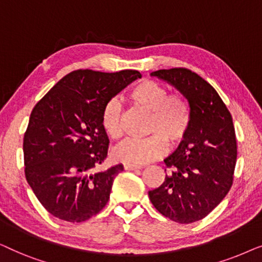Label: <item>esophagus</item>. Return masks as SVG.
I'll return each instance as SVG.
<instances>
[{
	"label": "esophagus",
	"instance_id": "obj_1",
	"mask_svg": "<svg viewBox=\"0 0 262 262\" xmlns=\"http://www.w3.org/2000/svg\"><path fill=\"white\" fill-rule=\"evenodd\" d=\"M142 166H136V164H124L125 170H137L141 169Z\"/></svg>",
	"mask_w": 262,
	"mask_h": 262
}]
</instances>
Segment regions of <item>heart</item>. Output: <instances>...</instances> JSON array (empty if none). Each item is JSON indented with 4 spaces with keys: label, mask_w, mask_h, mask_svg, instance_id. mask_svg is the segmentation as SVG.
I'll list each match as a JSON object with an SVG mask.
<instances>
[{
    "label": "heart",
    "mask_w": 262,
    "mask_h": 262,
    "mask_svg": "<svg viewBox=\"0 0 262 262\" xmlns=\"http://www.w3.org/2000/svg\"><path fill=\"white\" fill-rule=\"evenodd\" d=\"M131 101L150 112L145 138H127L114 149V157L125 164L146 163L162 155L167 149V139L171 144L180 142L187 135L191 125V108L181 94H169L159 82H138L128 93ZM121 103L117 98L110 99L101 111V126L107 136L119 139L123 136Z\"/></svg>",
    "instance_id": "obj_1"
}]
</instances>
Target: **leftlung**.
Returning a JSON list of instances; mask_svg holds the SVG:
<instances>
[{
	"label": "left lung",
	"mask_w": 262,
	"mask_h": 262,
	"mask_svg": "<svg viewBox=\"0 0 262 262\" xmlns=\"http://www.w3.org/2000/svg\"><path fill=\"white\" fill-rule=\"evenodd\" d=\"M187 99L191 125L178 149L164 160L163 184L149 191L164 217L188 224L206 217L228 194L237 157L232 117L212 85L185 68L151 73Z\"/></svg>",
	"instance_id": "left-lung-1"
}]
</instances>
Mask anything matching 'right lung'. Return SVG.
I'll use <instances>...</instances> for the list:
<instances>
[{"label": "right lung", "instance_id": "right-lung-1", "mask_svg": "<svg viewBox=\"0 0 262 262\" xmlns=\"http://www.w3.org/2000/svg\"><path fill=\"white\" fill-rule=\"evenodd\" d=\"M141 77L137 70H75L34 106L24 137L25 175L52 216L80 223L106 206L114 178L124 167L95 171L107 157L110 143L101 111Z\"/></svg>", "mask_w": 262, "mask_h": 262}]
</instances>
